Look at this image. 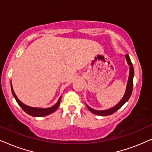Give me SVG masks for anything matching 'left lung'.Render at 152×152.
Instances as JSON below:
<instances>
[{
    "label": "left lung",
    "instance_id": "1",
    "mask_svg": "<svg viewBox=\"0 0 152 152\" xmlns=\"http://www.w3.org/2000/svg\"><path fill=\"white\" fill-rule=\"evenodd\" d=\"M126 60H127L128 65L130 66V73H129V77H128V83H127V87H126V93H125V94H124V97H123L121 100L118 104H117L116 106L112 107V108L107 109V110H102V111L95 110V109L90 108V107H88V105L86 104L88 109H89V110L91 111L93 114H96V115H99V116H109V115L113 114L114 112H116L117 110H118V109H120L121 107L123 105H124V104L130 99V96H131L132 92V87H133L134 69H133V66H132V64L131 62V60H130V57L128 56V55H126Z\"/></svg>",
    "mask_w": 152,
    "mask_h": 152
}]
</instances>
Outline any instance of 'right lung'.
<instances>
[{
	"label": "right lung",
	"instance_id": "add662e5",
	"mask_svg": "<svg viewBox=\"0 0 152 152\" xmlns=\"http://www.w3.org/2000/svg\"><path fill=\"white\" fill-rule=\"evenodd\" d=\"M11 90H12V95L14 96L15 99H16L17 102L18 103V104L20 105L23 110H24L26 114H28V115L31 116H35V117H41V116H47V115H49L53 113L54 111H55L58 108L59 106V104H60V100L62 97H60L57 101V102L55 104V105L51 107H49V108H36V107H28L27 105L24 104V103H22L20 99L17 98V95H15L14 90H13L12 88V83H11Z\"/></svg>",
	"mask_w": 152,
	"mask_h": 152
}]
</instances>
